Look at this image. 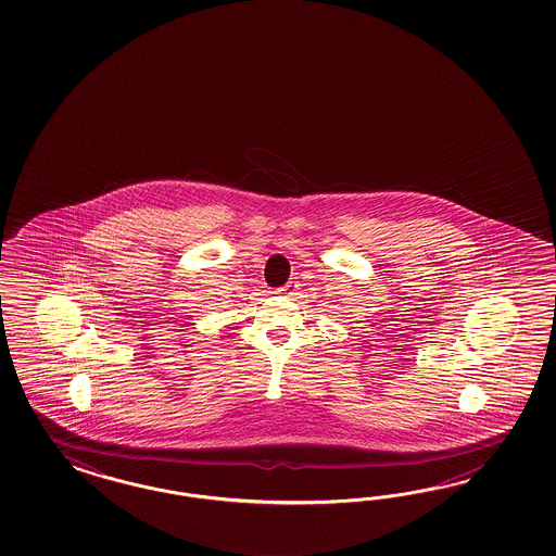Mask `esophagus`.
I'll return each instance as SVG.
<instances>
[{"label":"esophagus","mask_w":556,"mask_h":556,"mask_svg":"<svg viewBox=\"0 0 556 556\" xmlns=\"http://www.w3.org/2000/svg\"><path fill=\"white\" fill-rule=\"evenodd\" d=\"M298 287H300V283H298V281H287L286 286L281 287L279 291H281L283 295H295Z\"/></svg>","instance_id":"34e87169"}]
</instances>
